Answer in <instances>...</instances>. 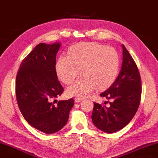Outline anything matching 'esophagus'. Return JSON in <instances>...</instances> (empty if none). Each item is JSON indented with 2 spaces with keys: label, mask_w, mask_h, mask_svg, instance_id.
Listing matches in <instances>:
<instances>
[{
  "label": "esophagus",
  "mask_w": 158,
  "mask_h": 158,
  "mask_svg": "<svg viewBox=\"0 0 158 158\" xmlns=\"http://www.w3.org/2000/svg\"><path fill=\"white\" fill-rule=\"evenodd\" d=\"M75 102H76V103H79V102H81V101L82 100V98H80V97H76L75 98Z\"/></svg>",
  "instance_id": "1"
}]
</instances>
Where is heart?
<instances>
[{
	"label": "heart",
	"mask_w": 158,
	"mask_h": 158,
	"mask_svg": "<svg viewBox=\"0 0 158 158\" xmlns=\"http://www.w3.org/2000/svg\"><path fill=\"white\" fill-rule=\"evenodd\" d=\"M120 69V56L114 48L97 43H80L71 46L68 56H60L56 71L61 81L70 85L66 89L71 97H85L94 89L108 88L117 77Z\"/></svg>",
	"instance_id": "heart-1"
}]
</instances>
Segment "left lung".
<instances>
[{"instance_id": "1", "label": "left lung", "mask_w": 158, "mask_h": 158, "mask_svg": "<svg viewBox=\"0 0 158 158\" xmlns=\"http://www.w3.org/2000/svg\"><path fill=\"white\" fill-rule=\"evenodd\" d=\"M123 63L114 82L100 96L111 99L108 107L94 103L92 120L98 129L106 133L122 130L138 110L141 96V80L138 67L123 45Z\"/></svg>"}]
</instances>
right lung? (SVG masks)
<instances>
[{"label":"right lung","mask_w":158,"mask_h":158,"mask_svg":"<svg viewBox=\"0 0 158 158\" xmlns=\"http://www.w3.org/2000/svg\"><path fill=\"white\" fill-rule=\"evenodd\" d=\"M60 46V43L38 44L22 61L16 77V97L22 115L33 127L48 134L66 125L74 105L73 99L55 100L64 92L55 68Z\"/></svg>","instance_id":"add662e5"}]
</instances>
